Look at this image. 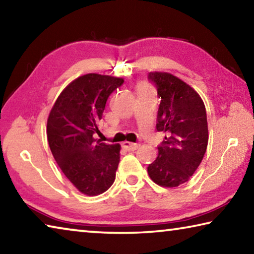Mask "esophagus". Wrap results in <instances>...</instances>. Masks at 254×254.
<instances>
[{"label":"esophagus","mask_w":254,"mask_h":254,"mask_svg":"<svg viewBox=\"0 0 254 254\" xmlns=\"http://www.w3.org/2000/svg\"><path fill=\"white\" fill-rule=\"evenodd\" d=\"M122 147L126 150H127V151H134V150H136L140 147V144L139 143H131V142H128V141H126V142L122 143Z\"/></svg>","instance_id":"1"}]
</instances>
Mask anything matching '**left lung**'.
<instances>
[{"mask_svg":"<svg viewBox=\"0 0 254 254\" xmlns=\"http://www.w3.org/2000/svg\"><path fill=\"white\" fill-rule=\"evenodd\" d=\"M148 79L161 98L156 127L166 133L148 174L159 186L177 187L188 182L204 158L208 143L206 109L196 91L176 76L154 71Z\"/></svg>","mask_w":254,"mask_h":254,"instance_id":"obj_1","label":"left lung"}]
</instances>
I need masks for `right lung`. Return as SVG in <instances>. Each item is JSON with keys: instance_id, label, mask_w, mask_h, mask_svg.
Returning a JSON list of instances; mask_svg holds the SVG:
<instances>
[{"instance_id": "right-lung-1", "label": "right lung", "mask_w": 254, "mask_h": 254, "mask_svg": "<svg viewBox=\"0 0 254 254\" xmlns=\"http://www.w3.org/2000/svg\"><path fill=\"white\" fill-rule=\"evenodd\" d=\"M124 83L122 78L87 74L67 86L58 96L47 122L51 153L59 168L80 192L96 196L115 180L120 144L95 139L106 101Z\"/></svg>"}]
</instances>
